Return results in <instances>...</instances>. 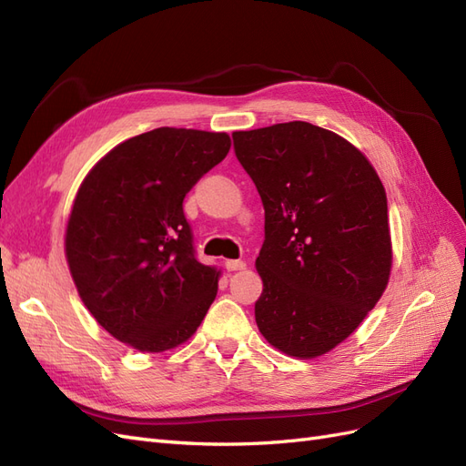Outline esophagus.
I'll return each mask as SVG.
<instances>
[{
	"label": "esophagus",
	"mask_w": 466,
	"mask_h": 466,
	"mask_svg": "<svg viewBox=\"0 0 466 466\" xmlns=\"http://www.w3.org/2000/svg\"><path fill=\"white\" fill-rule=\"evenodd\" d=\"M225 268H228L229 272L243 270V268H247V262L245 260H225Z\"/></svg>",
	"instance_id": "1"
}]
</instances>
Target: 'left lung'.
Segmentation results:
<instances>
[{
	"label": "left lung",
	"mask_w": 466,
	"mask_h": 466,
	"mask_svg": "<svg viewBox=\"0 0 466 466\" xmlns=\"http://www.w3.org/2000/svg\"><path fill=\"white\" fill-rule=\"evenodd\" d=\"M262 198V336L301 360L327 354L383 295L392 262L387 194L365 155L309 122L233 132Z\"/></svg>",
	"instance_id": "1"
}]
</instances>
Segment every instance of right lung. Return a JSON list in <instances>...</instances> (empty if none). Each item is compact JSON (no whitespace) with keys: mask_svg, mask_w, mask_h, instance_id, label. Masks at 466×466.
<instances>
[{"mask_svg":"<svg viewBox=\"0 0 466 466\" xmlns=\"http://www.w3.org/2000/svg\"><path fill=\"white\" fill-rule=\"evenodd\" d=\"M229 147L223 132L155 128L108 151L81 182L66 258L81 301L116 340L165 351L200 327L219 272L196 258L182 200Z\"/></svg>","mask_w":466,"mask_h":466,"instance_id":"add662e5","label":"right lung"}]
</instances>
